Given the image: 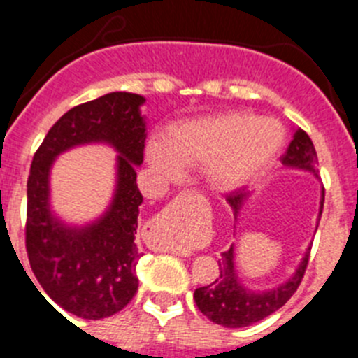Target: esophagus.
<instances>
[{
  "instance_id": "34e87169",
  "label": "esophagus",
  "mask_w": 358,
  "mask_h": 358,
  "mask_svg": "<svg viewBox=\"0 0 358 358\" xmlns=\"http://www.w3.org/2000/svg\"><path fill=\"white\" fill-rule=\"evenodd\" d=\"M181 204L182 202H179L177 199L173 202H170L169 206L164 208L161 213H157V217L154 218V224L156 226H166L169 222H172V218H176V215L181 210Z\"/></svg>"
}]
</instances>
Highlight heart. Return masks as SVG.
Wrapping results in <instances>:
<instances>
[{"mask_svg": "<svg viewBox=\"0 0 358 358\" xmlns=\"http://www.w3.org/2000/svg\"><path fill=\"white\" fill-rule=\"evenodd\" d=\"M281 145L283 129L274 120L224 113L177 125L166 143L148 145L147 157L152 169L170 179L181 173V166H208L217 188L233 189L260 176Z\"/></svg>", "mask_w": 358, "mask_h": 358, "instance_id": "b5f03b06", "label": "heart"}]
</instances>
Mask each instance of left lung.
<instances>
[{"mask_svg": "<svg viewBox=\"0 0 358 358\" xmlns=\"http://www.w3.org/2000/svg\"><path fill=\"white\" fill-rule=\"evenodd\" d=\"M281 163L292 169L308 170L314 176H317V154L312 140L305 131H296L294 140L290 141L287 152L281 156ZM248 189H235L233 194L227 195L226 201L231 206L233 213H238L242 208V202L248 199ZM322 202H324V189L321 195V210H319V218L322 213ZM310 249L306 251L305 258L299 264L297 271L289 281L278 289L265 290V292H255L249 290L240 283V278L236 276L235 262H233V245L227 251L222 252L218 260V276L213 283L195 290L194 299L197 303L199 310L206 315L215 324H222L226 328H242L255 324L262 321L267 315L274 314L276 310L289 301L294 292L297 290L305 276L306 265H308Z\"/></svg>", "mask_w": 358, "mask_h": 358, "instance_id": "left-lung-1", "label": "left lung"}]
</instances>
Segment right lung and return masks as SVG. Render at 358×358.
I'll return each instance as SVG.
<instances>
[{
  "label": "right lung",
  "instance_id": "1",
  "mask_svg": "<svg viewBox=\"0 0 358 358\" xmlns=\"http://www.w3.org/2000/svg\"><path fill=\"white\" fill-rule=\"evenodd\" d=\"M143 102L140 94L118 91L73 107L50 129L31 161L24 224L28 260L44 292L77 317H110L138 292L141 252L134 235L143 197L136 169L143 163L147 138L140 115ZM91 141H106L119 150L115 199L91 227L66 228L49 211V169L61 151Z\"/></svg>",
  "mask_w": 358,
  "mask_h": 358
}]
</instances>
